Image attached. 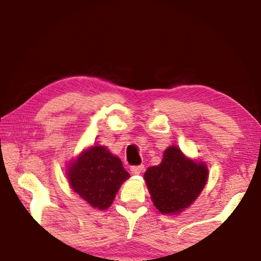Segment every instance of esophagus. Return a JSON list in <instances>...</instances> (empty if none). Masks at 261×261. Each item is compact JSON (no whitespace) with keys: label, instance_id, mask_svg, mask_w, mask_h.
Returning a JSON list of instances; mask_svg holds the SVG:
<instances>
[{"label":"esophagus","instance_id":"1","mask_svg":"<svg viewBox=\"0 0 261 261\" xmlns=\"http://www.w3.org/2000/svg\"><path fill=\"white\" fill-rule=\"evenodd\" d=\"M130 170L134 175H139L144 171V166L143 165H141V166H132L130 168Z\"/></svg>","mask_w":261,"mask_h":261}]
</instances>
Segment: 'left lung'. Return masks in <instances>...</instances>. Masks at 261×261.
Returning a JSON list of instances; mask_svg holds the SVG:
<instances>
[{"label": "left lung", "instance_id": "obj_1", "mask_svg": "<svg viewBox=\"0 0 261 261\" xmlns=\"http://www.w3.org/2000/svg\"><path fill=\"white\" fill-rule=\"evenodd\" d=\"M154 206L162 214H178L197 199L208 178L204 162L193 161L176 146H169L160 165L144 174Z\"/></svg>", "mask_w": 261, "mask_h": 261}]
</instances>
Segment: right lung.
<instances>
[{"label": "right lung", "instance_id": "right-lung-1", "mask_svg": "<svg viewBox=\"0 0 261 261\" xmlns=\"http://www.w3.org/2000/svg\"><path fill=\"white\" fill-rule=\"evenodd\" d=\"M130 177L122 161L106 146H91L68 167L70 187L98 210H107L122 183Z\"/></svg>", "mask_w": 261, "mask_h": 261}]
</instances>
